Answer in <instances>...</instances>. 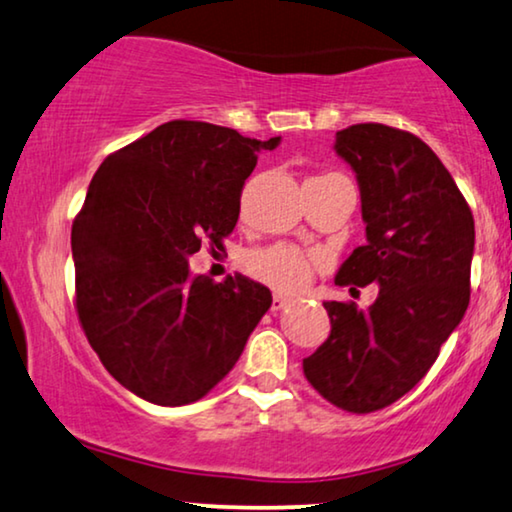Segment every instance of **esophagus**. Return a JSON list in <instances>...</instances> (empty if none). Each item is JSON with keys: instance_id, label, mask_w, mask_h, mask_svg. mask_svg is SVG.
I'll list each match as a JSON object with an SVG mask.
<instances>
[{"instance_id": "34e87169", "label": "esophagus", "mask_w": 512, "mask_h": 512, "mask_svg": "<svg viewBox=\"0 0 512 512\" xmlns=\"http://www.w3.org/2000/svg\"><path fill=\"white\" fill-rule=\"evenodd\" d=\"M290 304V299L283 297V294H273V301H271V311H283V308Z\"/></svg>"}]
</instances>
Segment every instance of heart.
Returning a JSON list of instances; mask_svg holds the SVG:
<instances>
[{
	"label": "heart",
	"mask_w": 512,
	"mask_h": 512,
	"mask_svg": "<svg viewBox=\"0 0 512 512\" xmlns=\"http://www.w3.org/2000/svg\"><path fill=\"white\" fill-rule=\"evenodd\" d=\"M248 269L255 278L264 280L266 285L276 287V290L297 292L311 280L313 264L297 248L273 246L250 255Z\"/></svg>",
	"instance_id": "1"
}]
</instances>
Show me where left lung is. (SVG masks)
<instances>
[{
  "label": "left lung",
  "mask_w": 512,
  "mask_h": 512,
  "mask_svg": "<svg viewBox=\"0 0 512 512\" xmlns=\"http://www.w3.org/2000/svg\"><path fill=\"white\" fill-rule=\"evenodd\" d=\"M334 150L355 171L366 225V246L341 264L336 285L380 290L366 311L325 301L329 338L304 373L334 406L373 413L427 376L462 322L475 225L455 178L415 134L362 122L336 132Z\"/></svg>",
  "instance_id": "obj_1"
}]
</instances>
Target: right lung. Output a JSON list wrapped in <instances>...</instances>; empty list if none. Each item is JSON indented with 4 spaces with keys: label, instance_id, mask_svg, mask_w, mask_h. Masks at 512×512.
I'll return each instance as SVG.
<instances>
[{
    "label": "right lung",
    "instance_id": "obj_1",
    "mask_svg": "<svg viewBox=\"0 0 512 512\" xmlns=\"http://www.w3.org/2000/svg\"><path fill=\"white\" fill-rule=\"evenodd\" d=\"M236 129L171 120L102 162L71 227L76 311L106 371L157 406L199 401L234 369L271 292L241 273L190 276L222 248L259 150Z\"/></svg>",
    "mask_w": 512,
    "mask_h": 512
}]
</instances>
